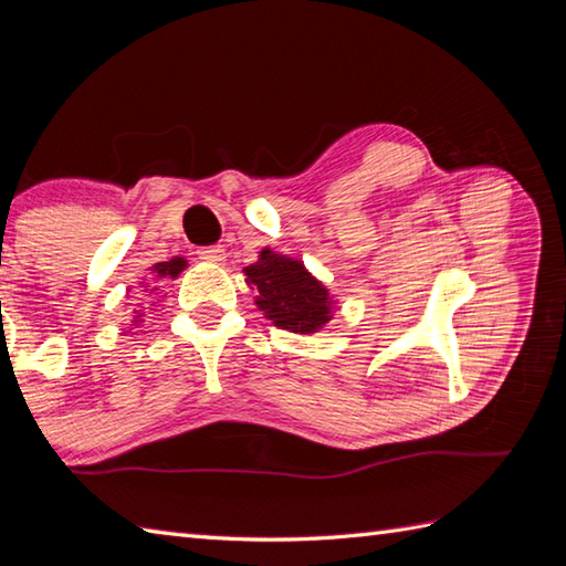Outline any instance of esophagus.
Masks as SVG:
<instances>
[{"mask_svg": "<svg viewBox=\"0 0 566 566\" xmlns=\"http://www.w3.org/2000/svg\"><path fill=\"white\" fill-rule=\"evenodd\" d=\"M199 260L203 262H213V264H221L226 260V250L221 245H213V248H201L197 250Z\"/></svg>", "mask_w": 566, "mask_h": 566, "instance_id": "obj_1", "label": "esophagus"}]
</instances>
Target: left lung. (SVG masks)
I'll use <instances>...</instances> for the list:
<instances>
[{
	"mask_svg": "<svg viewBox=\"0 0 566 566\" xmlns=\"http://www.w3.org/2000/svg\"><path fill=\"white\" fill-rule=\"evenodd\" d=\"M243 274L250 290L258 292L255 306L276 328L311 335L333 321L338 302L302 260L262 248L258 262L248 264Z\"/></svg>",
	"mask_w": 566,
	"mask_h": 566,
	"instance_id": "8db88e82",
	"label": "left lung"
}]
</instances>
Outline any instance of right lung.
I'll return each mask as SVG.
<instances>
[{
    "instance_id": "obj_1",
    "label": "right lung",
    "mask_w": 566,
    "mask_h": 566,
    "mask_svg": "<svg viewBox=\"0 0 566 566\" xmlns=\"http://www.w3.org/2000/svg\"><path fill=\"white\" fill-rule=\"evenodd\" d=\"M185 270H187V260L179 258V255H175L172 260H167V262L153 264V268H150V280H148V282H146V280L140 282L143 294H155V292H158V286H155V282H160V280H177V276L182 274ZM150 306H153V304H150ZM143 316H146V306L136 304V306H134V318H130V326H140Z\"/></svg>"
}]
</instances>
